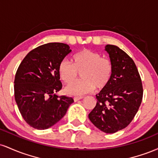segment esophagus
Masks as SVG:
<instances>
[{
	"instance_id": "34e87169",
	"label": "esophagus",
	"mask_w": 158,
	"mask_h": 158,
	"mask_svg": "<svg viewBox=\"0 0 158 158\" xmlns=\"http://www.w3.org/2000/svg\"><path fill=\"white\" fill-rule=\"evenodd\" d=\"M83 99V97H75L73 98V99L75 102H77V101L79 100V99Z\"/></svg>"
}]
</instances>
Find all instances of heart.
Returning a JSON list of instances; mask_svg holds the SVG:
<instances>
[{"label": "heart", "instance_id": "heart-1", "mask_svg": "<svg viewBox=\"0 0 158 158\" xmlns=\"http://www.w3.org/2000/svg\"><path fill=\"white\" fill-rule=\"evenodd\" d=\"M73 63L64 59L59 66L61 79L66 84L75 81L81 73L83 78L66 88L70 95H82L94 88L102 90L109 84L113 73V64L110 59L103 58L99 52L85 50L73 56Z\"/></svg>", "mask_w": 158, "mask_h": 158}]
</instances>
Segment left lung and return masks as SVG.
<instances>
[{
  "instance_id": "1",
  "label": "left lung",
  "mask_w": 158,
  "mask_h": 158,
  "mask_svg": "<svg viewBox=\"0 0 158 158\" xmlns=\"http://www.w3.org/2000/svg\"><path fill=\"white\" fill-rule=\"evenodd\" d=\"M106 50L113 64V73L109 84L96 95L97 105L88 117L99 130L112 134L131 122L140 106L143 89L133 59L115 45L107 44Z\"/></svg>"
}]
</instances>
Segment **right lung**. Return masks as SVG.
Masks as SVG:
<instances>
[{
  "instance_id": "add662e5",
  "label": "right lung",
  "mask_w": 158,
  "mask_h": 158,
  "mask_svg": "<svg viewBox=\"0 0 158 158\" xmlns=\"http://www.w3.org/2000/svg\"><path fill=\"white\" fill-rule=\"evenodd\" d=\"M70 52L69 45L63 43L41 45L29 52L18 68L15 102L23 119L35 129L55 125L73 102L72 97L56 94L62 88L59 64Z\"/></svg>"
}]
</instances>
